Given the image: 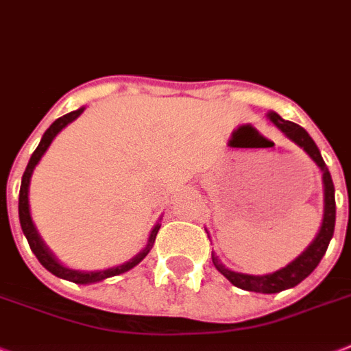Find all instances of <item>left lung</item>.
Returning <instances> with one entry per match:
<instances>
[{"label":"left lung","instance_id":"obj_1","mask_svg":"<svg viewBox=\"0 0 351 351\" xmlns=\"http://www.w3.org/2000/svg\"><path fill=\"white\" fill-rule=\"evenodd\" d=\"M269 119L274 122L279 130L283 131L285 135L289 136L290 141L295 142L299 147H303L306 151V155L312 158L319 166V169L323 171V184H324V218L323 225L319 234L315 236V240L310 243V247L304 250L303 254L295 258L290 265H287L285 269L272 272L267 276H250V274H240V272H232V270L225 269L223 265L218 261L216 256H213V263H215L216 270L221 272L225 278L229 279L230 283L238 287L241 290H249V292H259V294H276L281 290L292 289L295 285H299L304 278H308L314 269L319 265V261L323 259L324 252L328 249V243L333 236V229H335V196H333V182L330 176V171L324 164L323 156L319 153L315 142L312 141V136L303 130V128L295 124V122L285 121L278 113L270 111Z\"/></svg>","mask_w":351,"mask_h":351}]
</instances>
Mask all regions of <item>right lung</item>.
I'll list each match as a JSON object with an SVG mask.
<instances>
[{
  "label": "right lung",
  "instance_id": "right-lung-1",
  "mask_svg": "<svg viewBox=\"0 0 351 351\" xmlns=\"http://www.w3.org/2000/svg\"><path fill=\"white\" fill-rule=\"evenodd\" d=\"M84 108L77 111H70L66 115L59 117L56 122H53L52 126L48 128L45 131V135H43L41 142H39V146L36 147V151L32 153L30 156V160H28V166L23 173V180H21V189H19V223H21V229H23V234L27 236L28 245H30V249L32 252L36 254V258L39 259V263L48 270V272H52L53 276L57 278H62V279H68V281H73V283H79V285H86V283H95V281H102V279L111 278V276H119V274H124L128 272L130 269H133L135 265H138L142 259L146 258L147 252L151 250L153 243H155V238H156V232L160 229V225H155V229L151 230V236H149V241H147V247L142 250L141 254H136L135 258L128 261L124 265H119V267H113V269H106V270H99V272H79V270H72V269H66V267H62L56 258H53L48 249L43 245L41 238L37 234L36 227L32 223V218H30V209H28V184H30V176H32V171L34 167L37 166V162L41 160V156L45 155V151L48 149V146L52 144L53 136L62 130V128L70 124L72 121H75L77 117L81 115Z\"/></svg>",
  "mask_w": 351,
  "mask_h": 351
}]
</instances>
